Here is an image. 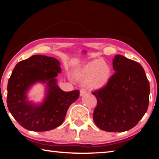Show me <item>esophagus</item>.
<instances>
[{"mask_svg": "<svg viewBox=\"0 0 159 159\" xmlns=\"http://www.w3.org/2000/svg\"><path fill=\"white\" fill-rule=\"evenodd\" d=\"M86 93H87V91H86L84 88H81V89L80 90V96H83L85 95Z\"/></svg>", "mask_w": 159, "mask_h": 159, "instance_id": "34e87169", "label": "esophagus"}]
</instances>
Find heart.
Returning <instances> with one entry per match:
<instances>
[{"mask_svg": "<svg viewBox=\"0 0 159 159\" xmlns=\"http://www.w3.org/2000/svg\"><path fill=\"white\" fill-rule=\"evenodd\" d=\"M111 76V70L101 60L90 61L85 64L78 73V77L85 80L91 89H99L106 85Z\"/></svg>", "mask_w": 159, "mask_h": 159, "instance_id": "1", "label": "heart"}]
</instances>
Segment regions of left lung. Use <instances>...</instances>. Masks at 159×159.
<instances>
[{
    "label": "left lung",
    "mask_w": 159,
    "mask_h": 159,
    "mask_svg": "<svg viewBox=\"0 0 159 159\" xmlns=\"http://www.w3.org/2000/svg\"><path fill=\"white\" fill-rule=\"evenodd\" d=\"M115 71L104 87L93 92L97 107L94 122L107 132H124L134 127L147 111L150 85L142 66L117 55L113 59Z\"/></svg>",
    "instance_id": "left-lung-1"
}]
</instances>
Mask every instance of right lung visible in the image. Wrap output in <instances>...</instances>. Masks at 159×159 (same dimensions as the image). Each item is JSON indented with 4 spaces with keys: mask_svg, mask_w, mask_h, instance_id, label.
<instances>
[{
    "mask_svg": "<svg viewBox=\"0 0 159 159\" xmlns=\"http://www.w3.org/2000/svg\"><path fill=\"white\" fill-rule=\"evenodd\" d=\"M60 61L45 55H33L17 64L7 83V108L19 124L26 130L43 132L63 123L66 111L79 98V90L64 92L57 85ZM36 82H46L47 95L41 106L26 99V91Z\"/></svg>",
    "mask_w": 159,
    "mask_h": 159,
    "instance_id": "1",
    "label": "right lung"
}]
</instances>
